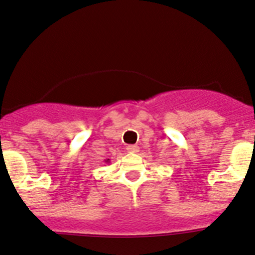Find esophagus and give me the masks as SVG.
Here are the masks:
<instances>
[{"label":"esophagus","mask_w":255,"mask_h":255,"mask_svg":"<svg viewBox=\"0 0 255 255\" xmlns=\"http://www.w3.org/2000/svg\"><path fill=\"white\" fill-rule=\"evenodd\" d=\"M127 150L130 151V153H137V151H138V145H136V144L128 145Z\"/></svg>","instance_id":"obj_1"}]
</instances>
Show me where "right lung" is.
<instances>
[{"instance_id":"obj_1","label":"right lung","mask_w":255,"mask_h":255,"mask_svg":"<svg viewBox=\"0 0 255 255\" xmlns=\"http://www.w3.org/2000/svg\"><path fill=\"white\" fill-rule=\"evenodd\" d=\"M106 162H110V159H107V160H106Z\"/></svg>"}]
</instances>
